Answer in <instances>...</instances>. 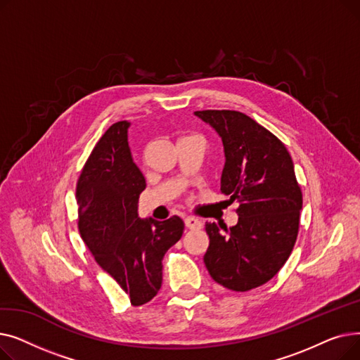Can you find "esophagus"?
<instances>
[{
    "label": "esophagus",
    "instance_id": "esophagus-1",
    "mask_svg": "<svg viewBox=\"0 0 360 360\" xmlns=\"http://www.w3.org/2000/svg\"><path fill=\"white\" fill-rule=\"evenodd\" d=\"M185 226L188 229H200L202 223L198 219L193 217V216H188V217H185Z\"/></svg>",
    "mask_w": 360,
    "mask_h": 360
}]
</instances>
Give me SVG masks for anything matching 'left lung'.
<instances>
[{"label": "left lung", "mask_w": 360, "mask_h": 360, "mask_svg": "<svg viewBox=\"0 0 360 360\" xmlns=\"http://www.w3.org/2000/svg\"><path fill=\"white\" fill-rule=\"evenodd\" d=\"M195 115L221 137L223 194L238 201V223L220 233L205 223L210 243L204 264L219 285L247 292L271 280L292 254L299 232L302 191L293 162L273 132L238 110L207 109Z\"/></svg>", "instance_id": "left-lung-1"}]
</instances>
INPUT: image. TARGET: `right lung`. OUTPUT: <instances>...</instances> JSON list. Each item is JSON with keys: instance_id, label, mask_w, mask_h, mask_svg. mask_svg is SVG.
<instances>
[{"instance_id": "1", "label": "right lung", "mask_w": 360, "mask_h": 360, "mask_svg": "<svg viewBox=\"0 0 360 360\" xmlns=\"http://www.w3.org/2000/svg\"><path fill=\"white\" fill-rule=\"evenodd\" d=\"M128 121L112 124L93 147L77 181L79 231L99 266L129 296L132 307L153 299L162 286V259L184 233L178 216L140 219L146 179L132 162Z\"/></svg>"}]
</instances>
